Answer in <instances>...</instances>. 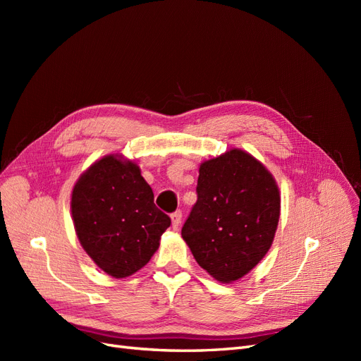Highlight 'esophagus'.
<instances>
[{
	"mask_svg": "<svg viewBox=\"0 0 361 361\" xmlns=\"http://www.w3.org/2000/svg\"><path fill=\"white\" fill-rule=\"evenodd\" d=\"M180 223H182V212L176 211L174 214H171V226H173L174 231H178Z\"/></svg>",
	"mask_w": 361,
	"mask_h": 361,
	"instance_id": "1",
	"label": "esophagus"
}]
</instances>
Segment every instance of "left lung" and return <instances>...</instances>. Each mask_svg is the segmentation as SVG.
Wrapping results in <instances>:
<instances>
[{
    "label": "left lung",
    "instance_id": "1",
    "mask_svg": "<svg viewBox=\"0 0 361 361\" xmlns=\"http://www.w3.org/2000/svg\"><path fill=\"white\" fill-rule=\"evenodd\" d=\"M280 190L271 171L243 149L203 161L197 203L182 238L215 280L233 283L265 257L280 220Z\"/></svg>",
    "mask_w": 361,
    "mask_h": 361
}]
</instances>
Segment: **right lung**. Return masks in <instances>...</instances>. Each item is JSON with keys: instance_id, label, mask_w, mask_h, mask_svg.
<instances>
[{"instance_id": "add662e5", "label": "right lung", "mask_w": 361, "mask_h": 361, "mask_svg": "<svg viewBox=\"0 0 361 361\" xmlns=\"http://www.w3.org/2000/svg\"><path fill=\"white\" fill-rule=\"evenodd\" d=\"M76 236L105 274L125 279L159 248L170 216L154 203V191L134 159L110 154L81 173L71 194Z\"/></svg>"}]
</instances>
